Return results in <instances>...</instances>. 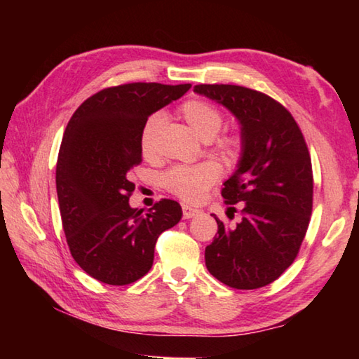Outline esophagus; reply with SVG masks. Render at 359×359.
<instances>
[{
	"mask_svg": "<svg viewBox=\"0 0 359 359\" xmlns=\"http://www.w3.org/2000/svg\"><path fill=\"white\" fill-rule=\"evenodd\" d=\"M182 211H184V217L185 219H191L194 216L199 215V210L197 208H193V207H188V205H182Z\"/></svg>",
	"mask_w": 359,
	"mask_h": 359,
	"instance_id": "esophagus-1",
	"label": "esophagus"
}]
</instances>
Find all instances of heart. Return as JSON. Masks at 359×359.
Listing matches in <instances>:
<instances>
[{"label": "heart", "mask_w": 359, "mask_h": 359, "mask_svg": "<svg viewBox=\"0 0 359 359\" xmlns=\"http://www.w3.org/2000/svg\"><path fill=\"white\" fill-rule=\"evenodd\" d=\"M180 116L189 128L203 140H210L220 154L234 156L239 151L241 140L234 134L216 135L224 123V114L217 106L191 98L180 104ZM163 125V116L154 112L143 121L139 137V144L143 157H151L156 152V139ZM220 175V168L215 162H202L197 165H179L168 170L163 177V187L174 196L187 202H199L203 194L216 184Z\"/></svg>", "instance_id": "1"}]
</instances>
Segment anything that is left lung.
I'll use <instances>...</instances> for the list:
<instances>
[{
  "label": "left lung",
  "mask_w": 359,
  "mask_h": 359,
  "mask_svg": "<svg viewBox=\"0 0 359 359\" xmlns=\"http://www.w3.org/2000/svg\"><path fill=\"white\" fill-rule=\"evenodd\" d=\"M194 93L220 103L239 120L242 154L222 188L226 205L242 202L234 226L217 222L205 248L208 271L238 290L261 288L293 264L313 207L307 143L293 116L274 98L236 85H197Z\"/></svg>",
  "instance_id": "8db88e82"
}]
</instances>
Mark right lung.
Instances as JSON below:
<instances>
[{"label": "right lung", "mask_w": 359, "mask_h": 359, "mask_svg": "<svg viewBox=\"0 0 359 359\" xmlns=\"http://www.w3.org/2000/svg\"><path fill=\"white\" fill-rule=\"evenodd\" d=\"M191 85L128 83L89 97L66 126L57 160V194L71 255L94 279L128 285L147 274L154 247L179 224L182 208L162 199L131 208L129 171L142 162L143 121L184 95Z\"/></svg>", "instance_id": "add662e5"}]
</instances>
